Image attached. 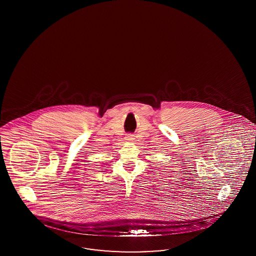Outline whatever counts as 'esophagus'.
<instances>
[{
  "label": "esophagus",
  "instance_id": "34e87169",
  "mask_svg": "<svg viewBox=\"0 0 256 256\" xmlns=\"http://www.w3.org/2000/svg\"><path fill=\"white\" fill-rule=\"evenodd\" d=\"M126 140H134V136L132 135V134H128V135H126Z\"/></svg>",
  "mask_w": 256,
  "mask_h": 256
}]
</instances>
